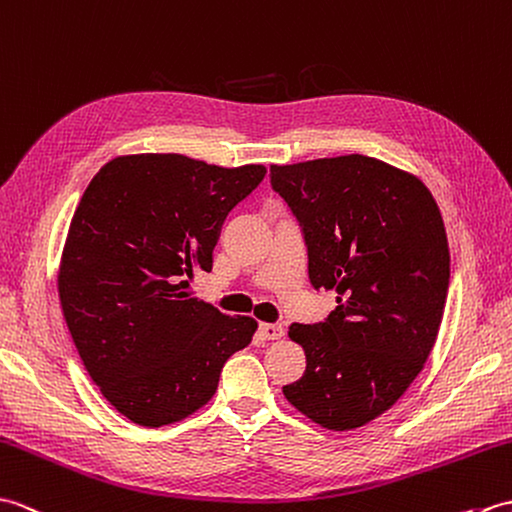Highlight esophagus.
I'll return each instance as SVG.
<instances>
[{
    "instance_id": "34e87169",
    "label": "esophagus",
    "mask_w": 512,
    "mask_h": 512,
    "mask_svg": "<svg viewBox=\"0 0 512 512\" xmlns=\"http://www.w3.org/2000/svg\"><path fill=\"white\" fill-rule=\"evenodd\" d=\"M258 335L265 339V342H276V339H280L282 335H285V328H282L280 324H260L258 326Z\"/></svg>"
}]
</instances>
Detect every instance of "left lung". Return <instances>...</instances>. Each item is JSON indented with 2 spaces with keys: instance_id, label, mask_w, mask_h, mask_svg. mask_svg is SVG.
I'll return each instance as SVG.
<instances>
[{
  "instance_id": "obj_1",
  "label": "left lung",
  "mask_w": 512,
  "mask_h": 512,
  "mask_svg": "<svg viewBox=\"0 0 512 512\" xmlns=\"http://www.w3.org/2000/svg\"><path fill=\"white\" fill-rule=\"evenodd\" d=\"M309 249L315 289H335L324 324H291L306 372L282 388L315 425L348 431L388 412L434 350L449 289L438 203L416 175L368 155L271 164Z\"/></svg>"
}]
</instances>
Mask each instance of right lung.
Masks as SVG:
<instances>
[{
  "label": "right lung",
  "mask_w": 512,
  "mask_h": 512,
  "mask_svg": "<svg viewBox=\"0 0 512 512\" xmlns=\"http://www.w3.org/2000/svg\"><path fill=\"white\" fill-rule=\"evenodd\" d=\"M267 168H223L179 153L113 157L67 230L59 300L102 396L142 427L179 423L217 392L223 363L258 322L195 298L221 225Z\"/></svg>",
  "instance_id": "right-lung-1"
}]
</instances>
